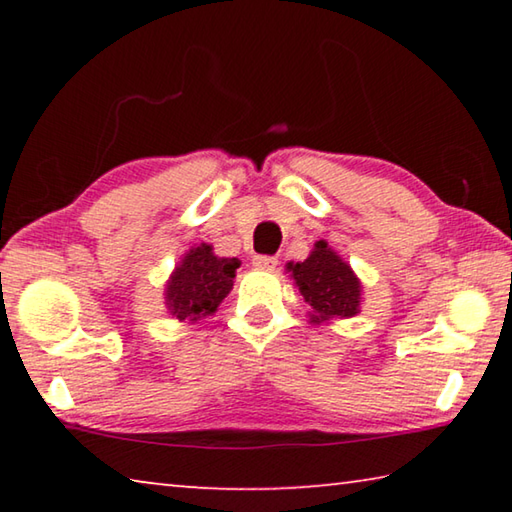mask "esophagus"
Returning <instances> with one entry per match:
<instances>
[{
  "mask_svg": "<svg viewBox=\"0 0 512 512\" xmlns=\"http://www.w3.org/2000/svg\"><path fill=\"white\" fill-rule=\"evenodd\" d=\"M253 266L262 268V271H273V268L277 266V259L271 255H257V257H253Z\"/></svg>",
  "mask_w": 512,
  "mask_h": 512,
  "instance_id": "esophagus-1",
  "label": "esophagus"
}]
</instances>
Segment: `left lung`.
Listing matches in <instances>:
<instances>
[{
  "label": "left lung",
  "instance_id": "1",
  "mask_svg": "<svg viewBox=\"0 0 512 512\" xmlns=\"http://www.w3.org/2000/svg\"><path fill=\"white\" fill-rule=\"evenodd\" d=\"M293 282L309 305L311 323L334 318H352L361 307V282L348 262L327 246L325 239L314 244L305 262L287 264Z\"/></svg>",
  "mask_w": 512,
  "mask_h": 512
}]
</instances>
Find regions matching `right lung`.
<instances>
[{
    "mask_svg": "<svg viewBox=\"0 0 512 512\" xmlns=\"http://www.w3.org/2000/svg\"><path fill=\"white\" fill-rule=\"evenodd\" d=\"M237 257H216L210 244L189 248L164 287L169 314L185 323L212 316L232 289Z\"/></svg>",
    "mask_w": 512,
    "mask_h": 512,
    "instance_id": "add662e5",
    "label": "right lung"
}]
</instances>
